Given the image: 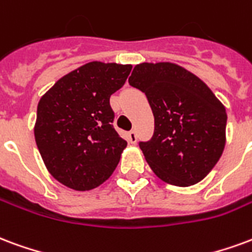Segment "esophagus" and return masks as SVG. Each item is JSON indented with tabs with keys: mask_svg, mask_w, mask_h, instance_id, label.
<instances>
[{
	"mask_svg": "<svg viewBox=\"0 0 252 252\" xmlns=\"http://www.w3.org/2000/svg\"><path fill=\"white\" fill-rule=\"evenodd\" d=\"M128 140H129V143H132V144H135L136 143V140H137V136H136V131H133V129H132V131H129L128 132Z\"/></svg>",
	"mask_w": 252,
	"mask_h": 252,
	"instance_id": "1",
	"label": "esophagus"
}]
</instances>
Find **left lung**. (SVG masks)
Here are the masks:
<instances>
[{
    "label": "left lung",
    "mask_w": 252,
    "mask_h": 252,
    "mask_svg": "<svg viewBox=\"0 0 252 252\" xmlns=\"http://www.w3.org/2000/svg\"><path fill=\"white\" fill-rule=\"evenodd\" d=\"M129 85L145 93L155 117L154 135L139 141L161 180L187 187L200 182L220 159L227 113L195 74L169 63L136 65Z\"/></svg>",
    "instance_id": "left-lung-1"
}]
</instances>
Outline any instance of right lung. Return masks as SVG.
I'll return each mask as SVG.
<instances>
[{
    "label": "right lung",
    "mask_w": 252,
    "mask_h": 252,
    "mask_svg": "<svg viewBox=\"0 0 252 252\" xmlns=\"http://www.w3.org/2000/svg\"><path fill=\"white\" fill-rule=\"evenodd\" d=\"M132 65L93 61L65 74L41 97L34 137L50 175L77 191L104 183L119 164L126 141L113 126V93Z\"/></svg>",
    "instance_id": "right-lung-1"
}]
</instances>
